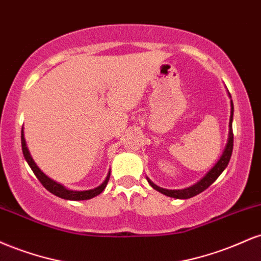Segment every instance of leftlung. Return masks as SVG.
I'll return each instance as SVG.
<instances>
[{"instance_id":"obj_1","label":"left lung","mask_w":261,"mask_h":261,"mask_svg":"<svg viewBox=\"0 0 261 261\" xmlns=\"http://www.w3.org/2000/svg\"><path fill=\"white\" fill-rule=\"evenodd\" d=\"M230 97V95H229ZM232 121H233V101L230 100V118H229V133H228V140H227V145L224 147V151L222 155L220 157V160L211 169L206 173L205 176L202 179H200L196 184L191 185V187L181 189V190H168V189H163L161 187H157L154 182H152L149 179L147 178V180L149 182L152 188L155 189L160 193L164 194V195L169 196V197H175V199H190V197L197 195V194L202 193L203 190H206L210 185L212 184L218 176L221 175V173L226 169V167L228 166L230 155H232V151H233V130H232Z\"/></svg>"}]
</instances>
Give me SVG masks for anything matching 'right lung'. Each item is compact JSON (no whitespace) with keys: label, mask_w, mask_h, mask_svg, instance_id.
Listing matches in <instances>:
<instances>
[{"label":"right lung","mask_w":261,"mask_h":261,"mask_svg":"<svg viewBox=\"0 0 261 261\" xmlns=\"http://www.w3.org/2000/svg\"><path fill=\"white\" fill-rule=\"evenodd\" d=\"M20 140H22V151H23V155H24L25 161L28 162L29 167H31L33 173H34L35 176L39 179V181L43 184V187L46 189V190H49L50 193L54 194V195L61 197V199H65V200H73V201H80V200H89L92 199V197L99 195L101 191L104 190L107 187L108 181H109V178H110V172L108 173L106 180H104L99 187L94 188V189H91V190H85V191H74V190H68V189H66L65 187H62L61 184H59V182L54 181L53 179H50L49 176L45 175L43 172H41L40 169H39V167L35 164V162L33 161L32 155H31V152H29L28 147H27V143H25V139H24V131H23V127H22V136H20Z\"/></svg>","instance_id":"add662e5"}]
</instances>
